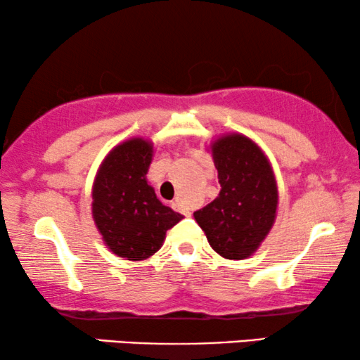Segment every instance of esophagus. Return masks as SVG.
Masks as SVG:
<instances>
[{
    "instance_id": "esophagus-1",
    "label": "esophagus",
    "mask_w": 360,
    "mask_h": 360,
    "mask_svg": "<svg viewBox=\"0 0 360 360\" xmlns=\"http://www.w3.org/2000/svg\"><path fill=\"white\" fill-rule=\"evenodd\" d=\"M172 206H174V210H176V211H180V213H184L185 216H190L191 214V211L186 208L185 206V203L181 200H175L174 203H172Z\"/></svg>"
}]
</instances>
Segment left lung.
I'll return each mask as SVG.
<instances>
[{"instance_id":"left-lung-1","label":"left lung","mask_w":360,"mask_h":360,"mask_svg":"<svg viewBox=\"0 0 360 360\" xmlns=\"http://www.w3.org/2000/svg\"><path fill=\"white\" fill-rule=\"evenodd\" d=\"M221 191L195 211L211 248L231 260L255 252L275 221L278 191L267 157L240 134L221 137L211 146Z\"/></svg>"}]
</instances>
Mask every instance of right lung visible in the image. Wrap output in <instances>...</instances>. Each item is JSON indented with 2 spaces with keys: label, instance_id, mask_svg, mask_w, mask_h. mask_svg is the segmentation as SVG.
<instances>
[{
  "label": "right lung",
  "instance_id": "obj_1",
  "mask_svg": "<svg viewBox=\"0 0 360 360\" xmlns=\"http://www.w3.org/2000/svg\"><path fill=\"white\" fill-rule=\"evenodd\" d=\"M152 144L129 139L115 147L93 185V218L108 248L127 260H144L162 248L165 233L184 219L162 205L147 184Z\"/></svg>",
  "mask_w": 360,
  "mask_h": 360
}]
</instances>
